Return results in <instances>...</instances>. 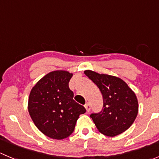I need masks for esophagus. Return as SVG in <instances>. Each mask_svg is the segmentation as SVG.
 I'll use <instances>...</instances> for the list:
<instances>
[{
    "mask_svg": "<svg viewBox=\"0 0 159 159\" xmlns=\"http://www.w3.org/2000/svg\"><path fill=\"white\" fill-rule=\"evenodd\" d=\"M84 108H86V111H87V112H89L90 110H91V106H90L89 103H86L85 105H84Z\"/></svg>",
    "mask_w": 159,
    "mask_h": 159,
    "instance_id": "esophagus-1",
    "label": "esophagus"
}]
</instances>
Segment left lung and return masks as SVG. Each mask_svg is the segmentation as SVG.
Instances as JSON below:
<instances>
[{"instance_id":"left-lung-1","label":"left lung","mask_w":159,"mask_h":159,"mask_svg":"<svg viewBox=\"0 0 159 159\" xmlns=\"http://www.w3.org/2000/svg\"><path fill=\"white\" fill-rule=\"evenodd\" d=\"M84 73L103 95L104 108L100 113L91 115L98 131L105 135L114 137L129 129L139 112L135 93L118 77L91 70H85Z\"/></svg>"}]
</instances>
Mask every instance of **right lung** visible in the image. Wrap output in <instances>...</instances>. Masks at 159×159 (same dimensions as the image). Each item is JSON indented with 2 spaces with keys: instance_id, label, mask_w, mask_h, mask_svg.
<instances>
[{
  "instance_id": "add662e5",
  "label": "right lung",
  "mask_w": 159,
  "mask_h": 159,
  "mask_svg": "<svg viewBox=\"0 0 159 159\" xmlns=\"http://www.w3.org/2000/svg\"><path fill=\"white\" fill-rule=\"evenodd\" d=\"M73 74L56 70L44 75L30 90L28 112L35 126L44 134L61 140L74 131L80 115L86 109L73 99L68 86Z\"/></svg>"
}]
</instances>
